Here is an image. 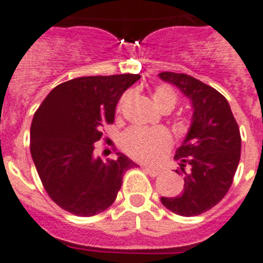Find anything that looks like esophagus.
Masks as SVG:
<instances>
[{"mask_svg": "<svg viewBox=\"0 0 263 263\" xmlns=\"http://www.w3.org/2000/svg\"><path fill=\"white\" fill-rule=\"evenodd\" d=\"M143 171H144L147 175H149L151 177H156V176L160 175L159 170H154V168H149V166H143Z\"/></svg>", "mask_w": 263, "mask_h": 263, "instance_id": "obj_1", "label": "esophagus"}]
</instances>
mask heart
<instances>
[{"mask_svg": "<svg viewBox=\"0 0 263 263\" xmlns=\"http://www.w3.org/2000/svg\"><path fill=\"white\" fill-rule=\"evenodd\" d=\"M152 98H154L155 106L161 111L163 109L172 111L179 102L176 91L166 84H161L155 88ZM124 100L125 98H123L119 108H122ZM171 145H172L171 135L163 128L145 129L134 127L125 132L122 139V147L125 154L132 159L144 161V163L157 161L170 149Z\"/></svg>", "mask_w": 263, "mask_h": 263, "instance_id": "1", "label": "heart"}]
</instances>
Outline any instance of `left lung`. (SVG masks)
Returning a JSON list of instances; mask_svg holds the SVG:
<instances>
[{"mask_svg":"<svg viewBox=\"0 0 263 263\" xmlns=\"http://www.w3.org/2000/svg\"><path fill=\"white\" fill-rule=\"evenodd\" d=\"M160 78L191 99L193 122L175 159L184 175V189L176 197H161L166 209L184 217L198 216L225 197L241 157V134L227 98L186 74L164 71Z\"/></svg>","mask_w":263,"mask_h":263,"instance_id":"1","label":"left lung"}]
</instances>
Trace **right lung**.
I'll use <instances>...</instances> for the list:
<instances>
[{"label": "right lung", "instance_id": "add662e5", "mask_svg": "<svg viewBox=\"0 0 263 263\" xmlns=\"http://www.w3.org/2000/svg\"><path fill=\"white\" fill-rule=\"evenodd\" d=\"M138 74L81 77L58 84L34 114L30 152L42 185L58 206L91 217L114 204L123 176L136 166L122 154L93 157V143L112 124L115 108Z\"/></svg>", "mask_w": 263, "mask_h": 263}]
</instances>
